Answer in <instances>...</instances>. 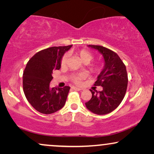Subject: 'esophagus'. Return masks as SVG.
<instances>
[{
    "instance_id": "esophagus-1",
    "label": "esophagus",
    "mask_w": 154,
    "mask_h": 154,
    "mask_svg": "<svg viewBox=\"0 0 154 154\" xmlns=\"http://www.w3.org/2000/svg\"><path fill=\"white\" fill-rule=\"evenodd\" d=\"M72 89L74 90H76V91H80V90H83V88H77V87H72Z\"/></svg>"
}]
</instances>
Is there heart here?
Returning a JSON list of instances; mask_svg holds the SVG:
<instances>
[{
	"instance_id": "b5f03b06",
	"label": "heart",
	"mask_w": 154,
	"mask_h": 154,
	"mask_svg": "<svg viewBox=\"0 0 154 154\" xmlns=\"http://www.w3.org/2000/svg\"><path fill=\"white\" fill-rule=\"evenodd\" d=\"M76 54L80 58V60H81L83 63H85V64L89 63L90 61L92 60V59L94 58L93 54L86 50H79V51L76 52ZM68 62L69 54H64L62 59H61V66H66L67 64H68ZM90 69H91V70L93 71V72H98V71H100V65L98 64H92ZM85 74H83V73H78V74H74L71 76V81H72L74 83L77 84V85H80V84L82 83V81H83V80L85 79Z\"/></svg>"
}]
</instances>
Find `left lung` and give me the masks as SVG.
I'll use <instances>...</instances> for the list:
<instances>
[{
	"mask_svg": "<svg viewBox=\"0 0 154 154\" xmlns=\"http://www.w3.org/2000/svg\"><path fill=\"white\" fill-rule=\"evenodd\" d=\"M88 46L102 54L105 64L94 84L102 86L103 90L99 92L90 90L92 98L85 106L95 114H107L116 109L125 97L128 81L126 67L119 56L110 49L101 45Z\"/></svg>",
	"mask_w": 154,
	"mask_h": 154,
	"instance_id": "left-lung-1",
	"label": "left lung"
}]
</instances>
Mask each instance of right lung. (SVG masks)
Listing matches in <instances>:
<instances>
[{"label": "right lung", "instance_id": "right-lung-1", "mask_svg": "<svg viewBox=\"0 0 154 154\" xmlns=\"http://www.w3.org/2000/svg\"><path fill=\"white\" fill-rule=\"evenodd\" d=\"M71 45L46 48L35 53L23 73V90L31 106L44 114H50L64 106L70 87H50L52 73L61 67V59Z\"/></svg>", "mask_w": 154, "mask_h": 154}]
</instances>
